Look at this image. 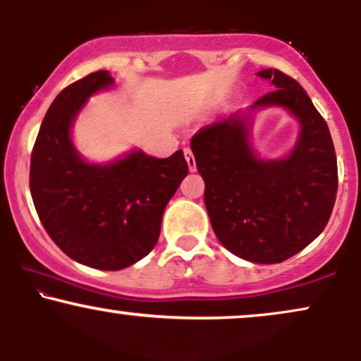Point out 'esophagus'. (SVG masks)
<instances>
[{
  "mask_svg": "<svg viewBox=\"0 0 361 361\" xmlns=\"http://www.w3.org/2000/svg\"><path fill=\"white\" fill-rule=\"evenodd\" d=\"M183 152H185V159H186V163H188L190 171H195V169H197V163H195V157H193L192 149H190V147H185V149H183Z\"/></svg>",
  "mask_w": 361,
  "mask_h": 361,
  "instance_id": "esophagus-1",
  "label": "esophagus"
}]
</instances>
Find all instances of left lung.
I'll use <instances>...</instances> for the list:
<instances>
[{
    "instance_id": "obj_1",
    "label": "left lung",
    "mask_w": 361,
    "mask_h": 361,
    "mask_svg": "<svg viewBox=\"0 0 361 361\" xmlns=\"http://www.w3.org/2000/svg\"><path fill=\"white\" fill-rule=\"evenodd\" d=\"M258 76L273 85L251 105L285 106L301 122L298 146L279 161L258 160L250 149V114L209 123L192 137L205 181V207L226 250L252 263H281L324 231L338 192V163L326 120L304 88L279 69Z\"/></svg>"
}]
</instances>
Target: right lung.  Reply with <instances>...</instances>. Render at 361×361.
I'll use <instances>...</instances> for the list:
<instances>
[{
	"label": "right lung",
	"instance_id": "right-lung-1",
	"mask_svg": "<svg viewBox=\"0 0 361 361\" xmlns=\"http://www.w3.org/2000/svg\"><path fill=\"white\" fill-rule=\"evenodd\" d=\"M97 71L64 88L49 106L30 159V193L44 229L69 258L97 270H122L156 246L166 204L188 175L183 151L166 159L134 151L110 164H88L71 142V126L97 91Z\"/></svg>",
	"mask_w": 361,
	"mask_h": 361
}]
</instances>
